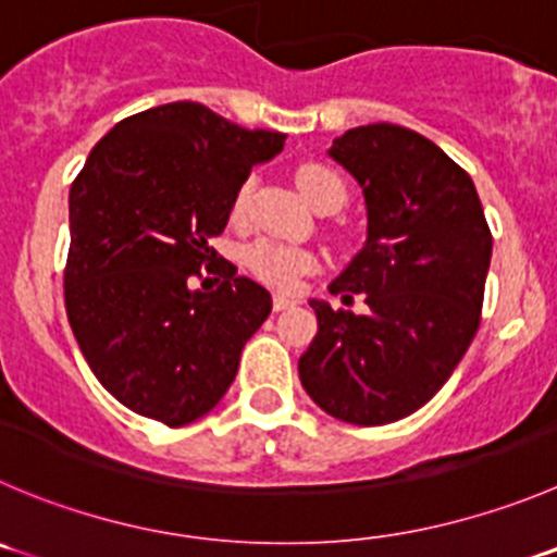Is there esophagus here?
Here are the masks:
<instances>
[{
	"label": "esophagus",
	"instance_id": "1",
	"mask_svg": "<svg viewBox=\"0 0 557 557\" xmlns=\"http://www.w3.org/2000/svg\"><path fill=\"white\" fill-rule=\"evenodd\" d=\"M298 304V298H293V295H273V309L275 311H287V309H293V306Z\"/></svg>",
	"mask_w": 557,
	"mask_h": 557
}]
</instances>
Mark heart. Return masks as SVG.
I'll list each match as a JSON object with an SVG mask.
<instances>
[{
    "mask_svg": "<svg viewBox=\"0 0 557 557\" xmlns=\"http://www.w3.org/2000/svg\"><path fill=\"white\" fill-rule=\"evenodd\" d=\"M295 183H298V190L314 210L322 208V205H338L342 208V202L347 199V185H344L342 174L336 169L325 166V163H304L295 172ZM253 188H257V174H248L237 185L235 196H232V219L235 221H246ZM246 264L259 282L270 284V287L289 289L306 273L317 270V257L306 248L284 246V243L275 240H257L246 248Z\"/></svg>",
    "mask_w": 557,
    "mask_h": 557,
    "instance_id": "heart-1",
    "label": "heart"
}]
</instances>
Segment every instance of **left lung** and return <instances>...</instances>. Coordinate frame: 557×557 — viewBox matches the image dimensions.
Returning a JSON list of instances; mask_svg holds the SVG:
<instances>
[{"instance_id":"left-lung-1","label":"left lung","mask_w":557,"mask_h":557,"mask_svg":"<svg viewBox=\"0 0 557 557\" xmlns=\"http://www.w3.org/2000/svg\"><path fill=\"white\" fill-rule=\"evenodd\" d=\"M331 158L363 188L369 237L333 295L311 300L317 336L298 361L306 394L338 421L380 426L426 405L481 322L492 232L470 174L426 136L391 123L352 128Z\"/></svg>"}]
</instances>
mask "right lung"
<instances>
[{
    "label": "right lung",
    "mask_w": 557,
    "mask_h": 557,
    "mask_svg": "<svg viewBox=\"0 0 557 557\" xmlns=\"http://www.w3.org/2000/svg\"><path fill=\"white\" fill-rule=\"evenodd\" d=\"M282 147V134L180 100L125 116L73 180L67 322L98 383L128 410L185 426L235 380L273 300L210 240L253 163ZM202 267L220 282L213 294L193 287Z\"/></svg>",
    "instance_id": "1"
}]
</instances>
